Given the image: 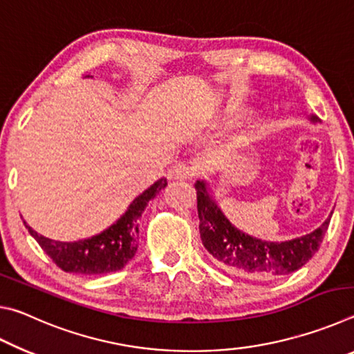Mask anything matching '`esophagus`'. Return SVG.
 <instances>
[{
    "label": "esophagus",
    "instance_id": "34e87169",
    "mask_svg": "<svg viewBox=\"0 0 354 354\" xmlns=\"http://www.w3.org/2000/svg\"><path fill=\"white\" fill-rule=\"evenodd\" d=\"M192 176H194V170L185 162H178L169 170L170 179H190Z\"/></svg>",
    "mask_w": 354,
    "mask_h": 354
}]
</instances>
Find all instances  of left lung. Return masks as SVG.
Segmentation results:
<instances>
[{
    "label": "left lung",
    "instance_id": "obj_1",
    "mask_svg": "<svg viewBox=\"0 0 354 354\" xmlns=\"http://www.w3.org/2000/svg\"><path fill=\"white\" fill-rule=\"evenodd\" d=\"M310 123H320L317 115ZM200 234L205 248L225 270L254 279L286 277L301 268L319 251L333 212L323 223L306 236L284 242L262 241L236 227L221 212L214 198L211 184L205 179L195 183Z\"/></svg>",
    "mask_w": 354,
    "mask_h": 354
}]
</instances>
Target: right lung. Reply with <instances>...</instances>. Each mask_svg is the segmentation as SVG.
Listing matches in <instances>:
<instances>
[{
	"instance_id": "right-lung-1",
	"label": "right lung",
	"mask_w": 354,
	"mask_h": 354,
	"mask_svg": "<svg viewBox=\"0 0 354 354\" xmlns=\"http://www.w3.org/2000/svg\"><path fill=\"white\" fill-rule=\"evenodd\" d=\"M167 187V179L160 178L136 196L127 212L115 223L97 236L76 242H59L35 232L25 221L29 234L39 242L41 250L51 257L64 272L76 274H104L122 270L137 253L139 225L149 200Z\"/></svg>"
}]
</instances>
